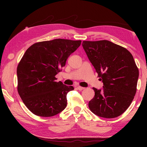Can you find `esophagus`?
Returning <instances> with one entry per match:
<instances>
[{"label":"esophagus","mask_w":147,"mask_h":147,"mask_svg":"<svg viewBox=\"0 0 147 147\" xmlns=\"http://www.w3.org/2000/svg\"><path fill=\"white\" fill-rule=\"evenodd\" d=\"M76 88L78 90H80V91H82V90H83V89H84V88H83V87H80V86H77Z\"/></svg>","instance_id":"esophagus-1"}]
</instances>
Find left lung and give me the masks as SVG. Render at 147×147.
<instances>
[{"mask_svg":"<svg viewBox=\"0 0 147 147\" xmlns=\"http://www.w3.org/2000/svg\"><path fill=\"white\" fill-rule=\"evenodd\" d=\"M82 47L103 82V88H93L94 96L89 108L104 118L123 114L132 102L137 90L139 70L127 49L108 40L84 41Z\"/></svg>","mask_w":147,"mask_h":147,"instance_id":"left-lung-1","label":"left lung"}]
</instances>
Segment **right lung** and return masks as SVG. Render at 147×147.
<instances>
[{"label": "right lung", "instance_id": "obj_1", "mask_svg": "<svg viewBox=\"0 0 147 147\" xmlns=\"http://www.w3.org/2000/svg\"><path fill=\"white\" fill-rule=\"evenodd\" d=\"M81 41L56 39L34 43L26 50L17 66V91L30 111L52 117L67 106V94L74 89L56 82L55 76Z\"/></svg>", "mask_w": 147, "mask_h": 147}]
</instances>
